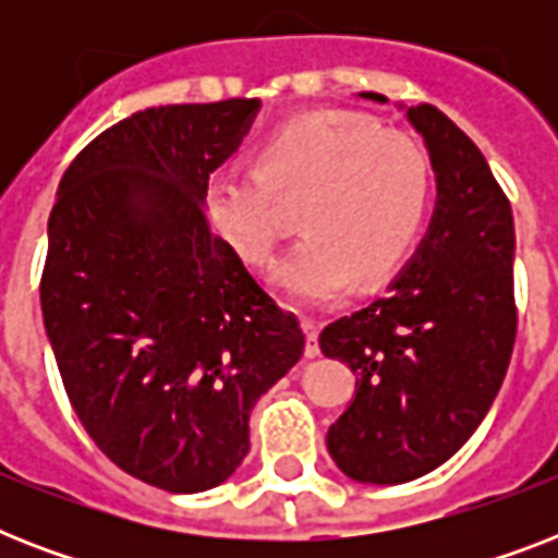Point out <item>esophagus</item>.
<instances>
[{
	"instance_id": "obj_1",
	"label": "esophagus",
	"mask_w": 558,
	"mask_h": 558,
	"mask_svg": "<svg viewBox=\"0 0 558 558\" xmlns=\"http://www.w3.org/2000/svg\"><path fill=\"white\" fill-rule=\"evenodd\" d=\"M301 327H304V356L306 359H315L318 353H322V348H318V322H313V318H304L301 322Z\"/></svg>"
}]
</instances>
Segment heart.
I'll return each mask as SVG.
<instances>
[{
    "instance_id": "1",
    "label": "heart",
    "mask_w": 558,
    "mask_h": 558,
    "mask_svg": "<svg viewBox=\"0 0 558 558\" xmlns=\"http://www.w3.org/2000/svg\"><path fill=\"white\" fill-rule=\"evenodd\" d=\"M278 199H304V240L278 263L275 283L298 304H327L353 283L379 287L411 257L432 205L423 147L339 112L292 118L263 135L252 173H214L205 214L254 269L275 257Z\"/></svg>"
}]
</instances>
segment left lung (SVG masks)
<instances>
[{"mask_svg":"<svg viewBox=\"0 0 558 558\" xmlns=\"http://www.w3.org/2000/svg\"><path fill=\"white\" fill-rule=\"evenodd\" d=\"M402 109L437 179L432 222L388 292L318 339L324 356L356 373V397L327 432L330 458L381 486L428 475L472 437L515 344L510 202L454 121L432 104Z\"/></svg>","mask_w":558,"mask_h":558,"instance_id":"left-lung-1","label":"left lung"}]
</instances>
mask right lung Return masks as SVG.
Returning <instances> with one entry per match:
<instances>
[{
	"label": "right lung",
	"mask_w": 558,
	"mask_h": 558,
	"mask_svg": "<svg viewBox=\"0 0 558 558\" xmlns=\"http://www.w3.org/2000/svg\"><path fill=\"white\" fill-rule=\"evenodd\" d=\"M257 98L150 107L86 144L48 217L39 304L74 414L126 475L205 493L304 332L210 231L202 191Z\"/></svg>",
	"instance_id": "right-lung-1"
}]
</instances>
